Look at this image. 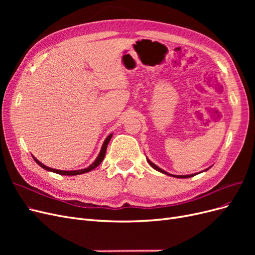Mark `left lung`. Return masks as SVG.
Here are the masks:
<instances>
[{"label": "left lung", "mask_w": 255, "mask_h": 255, "mask_svg": "<svg viewBox=\"0 0 255 255\" xmlns=\"http://www.w3.org/2000/svg\"><path fill=\"white\" fill-rule=\"evenodd\" d=\"M146 160H148L149 165H150L152 168H154V169H155V170H157V171H159V172H161V173H164V174H167V175H172V176H174V177H180V179H186V177H191V176L196 175V174H189V175H173V174H170V173L166 172L165 170H163V169H160V168L157 167L155 164H153L149 158H146ZM207 169H210V168H207ZM207 169H206V170H207Z\"/></svg>", "instance_id": "left-lung-1"}]
</instances>
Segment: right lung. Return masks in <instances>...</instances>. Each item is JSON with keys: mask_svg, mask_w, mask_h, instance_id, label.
Returning <instances> with one entry per match:
<instances>
[{"mask_svg": "<svg viewBox=\"0 0 255 255\" xmlns=\"http://www.w3.org/2000/svg\"><path fill=\"white\" fill-rule=\"evenodd\" d=\"M112 136H113V134H111V135H109L107 136V138L106 139L104 140V142H103V145H102V148H101V151H100V153H99V155H98V157L96 158V160L94 161V163H92L89 167H87V168H85V169H81V170H73V171H65V170H57V169H53V168H50V167H47L45 165H43V164H41L39 160H38L37 158H35L34 156H33V158H34V160L36 161V163L39 165L40 167H42L43 169H45V170H48V171H52V172H54V173H58V174H61V175H78V174H82V173H86V172H89V171H91L92 169H95V168H97L100 164L102 163V160L104 159V156H105V153H106V149H107V144H109V142H110V140L112 139Z\"/></svg>", "mask_w": 255, "mask_h": 255, "instance_id": "add662e5", "label": "right lung"}]
</instances>
